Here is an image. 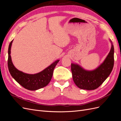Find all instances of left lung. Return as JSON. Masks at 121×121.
<instances>
[{"mask_svg":"<svg viewBox=\"0 0 121 121\" xmlns=\"http://www.w3.org/2000/svg\"><path fill=\"white\" fill-rule=\"evenodd\" d=\"M114 64V48L112 45L110 52L103 63L93 71H86L78 65L71 63L72 78L79 88L94 90L98 88L111 73Z\"/></svg>","mask_w":121,"mask_h":121,"instance_id":"8db88e82","label":"left lung"}]
</instances>
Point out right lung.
I'll return each instance as SVG.
<instances>
[{
	"instance_id": "add662e5",
	"label": "right lung",
	"mask_w": 121,
	"mask_h": 121,
	"mask_svg": "<svg viewBox=\"0 0 121 121\" xmlns=\"http://www.w3.org/2000/svg\"><path fill=\"white\" fill-rule=\"evenodd\" d=\"M13 41H11L9 45L7 61L8 68L11 75L22 87L30 91H36L47 85L51 80L54 69L59 60L54 62L43 71L35 74H29L19 71L14 67L11 61L10 49Z\"/></svg>"
}]
</instances>
